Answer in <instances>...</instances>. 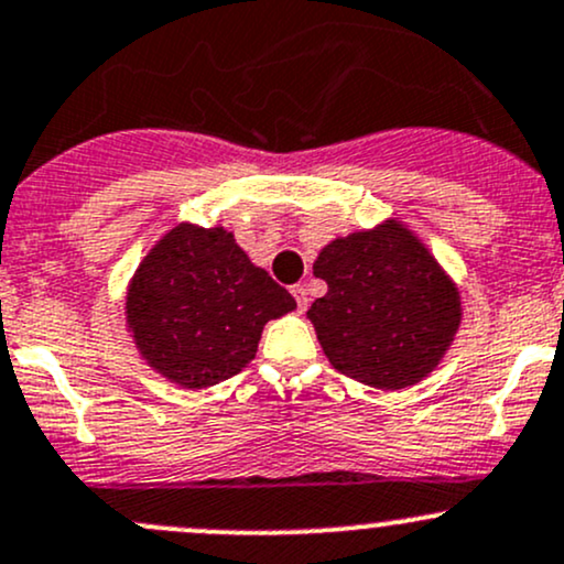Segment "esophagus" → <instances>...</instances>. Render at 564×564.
I'll return each mask as SVG.
<instances>
[{
	"instance_id": "1",
	"label": "esophagus",
	"mask_w": 564,
	"mask_h": 564,
	"mask_svg": "<svg viewBox=\"0 0 564 564\" xmlns=\"http://www.w3.org/2000/svg\"><path fill=\"white\" fill-rule=\"evenodd\" d=\"M292 294L296 300V311L305 313L307 311V302H311V296H307V289L302 286V283H296V286H292Z\"/></svg>"
}]
</instances>
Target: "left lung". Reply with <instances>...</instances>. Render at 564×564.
<instances>
[{"mask_svg": "<svg viewBox=\"0 0 564 564\" xmlns=\"http://www.w3.org/2000/svg\"><path fill=\"white\" fill-rule=\"evenodd\" d=\"M329 292L307 311L337 372L399 391L436 369L460 326V292L433 253L395 219L321 249Z\"/></svg>", "mask_w": 564, "mask_h": 564, "instance_id": "obj_1", "label": "left lung"}]
</instances>
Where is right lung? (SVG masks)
Listing matches in <instances>:
<instances>
[{
	"mask_svg": "<svg viewBox=\"0 0 564 564\" xmlns=\"http://www.w3.org/2000/svg\"><path fill=\"white\" fill-rule=\"evenodd\" d=\"M294 296L246 257L225 227L178 225L135 270L128 329L154 372L208 388L249 367L264 324L292 313Z\"/></svg>",
	"mask_w": 564,
	"mask_h": 564,
	"instance_id": "1",
	"label": "right lung"
}]
</instances>
